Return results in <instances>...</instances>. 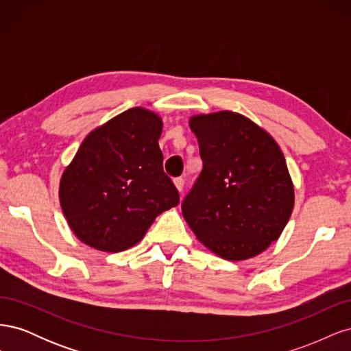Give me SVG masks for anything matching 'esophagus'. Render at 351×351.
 <instances>
[{
	"mask_svg": "<svg viewBox=\"0 0 351 351\" xmlns=\"http://www.w3.org/2000/svg\"><path fill=\"white\" fill-rule=\"evenodd\" d=\"M174 184L177 187L178 192H183V187H184V178L183 177H177L174 178Z\"/></svg>",
	"mask_w": 351,
	"mask_h": 351,
	"instance_id": "obj_1",
	"label": "esophagus"
}]
</instances>
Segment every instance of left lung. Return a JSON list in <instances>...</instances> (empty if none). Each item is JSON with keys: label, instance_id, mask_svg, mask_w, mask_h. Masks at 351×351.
I'll use <instances>...</instances> for the list:
<instances>
[{"label": "left lung", "instance_id": "left-lung-1", "mask_svg": "<svg viewBox=\"0 0 351 351\" xmlns=\"http://www.w3.org/2000/svg\"><path fill=\"white\" fill-rule=\"evenodd\" d=\"M204 168L182 210L197 240L227 261L256 256L277 240L294 205L285 158L272 137L231 111L190 120Z\"/></svg>", "mask_w": 351, "mask_h": 351}]
</instances>
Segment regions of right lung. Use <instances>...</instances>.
Here are the masks:
<instances>
[{"instance_id": "obj_1", "label": "right lung", "mask_w": 351, "mask_h": 351, "mask_svg": "<svg viewBox=\"0 0 351 351\" xmlns=\"http://www.w3.org/2000/svg\"><path fill=\"white\" fill-rule=\"evenodd\" d=\"M159 117L130 108L86 136L60 183V204L84 244L120 252L139 243L155 218L177 206L165 173Z\"/></svg>"}]
</instances>
